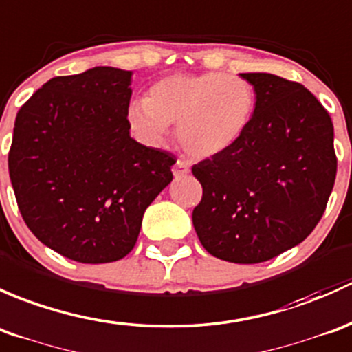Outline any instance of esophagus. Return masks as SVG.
I'll return each mask as SVG.
<instances>
[{"label": "esophagus", "instance_id": "obj_1", "mask_svg": "<svg viewBox=\"0 0 352 352\" xmlns=\"http://www.w3.org/2000/svg\"><path fill=\"white\" fill-rule=\"evenodd\" d=\"M173 175H175V177L190 175V166H188L184 161H177L175 164V168H173Z\"/></svg>", "mask_w": 352, "mask_h": 352}]
</instances>
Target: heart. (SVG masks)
I'll return each instance as SVG.
<instances>
[{
    "label": "heart",
    "mask_w": 352,
    "mask_h": 352,
    "mask_svg": "<svg viewBox=\"0 0 352 352\" xmlns=\"http://www.w3.org/2000/svg\"><path fill=\"white\" fill-rule=\"evenodd\" d=\"M254 107L256 93L248 79L215 71L173 72L152 82L144 103H130L126 123L151 146L176 126L181 149L193 159H210L241 140Z\"/></svg>",
    "instance_id": "obj_1"
}]
</instances>
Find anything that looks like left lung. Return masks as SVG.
I'll return each instance as SVG.
<instances>
[{
	"mask_svg": "<svg viewBox=\"0 0 352 352\" xmlns=\"http://www.w3.org/2000/svg\"><path fill=\"white\" fill-rule=\"evenodd\" d=\"M256 107L232 149L191 168L201 183L193 226L219 259L256 264L305 241L327 206L338 173L334 126L300 82L244 72Z\"/></svg>",
	"mask_w": 352,
	"mask_h": 352,
	"instance_id": "left-lung-1",
	"label": "left lung"
}]
</instances>
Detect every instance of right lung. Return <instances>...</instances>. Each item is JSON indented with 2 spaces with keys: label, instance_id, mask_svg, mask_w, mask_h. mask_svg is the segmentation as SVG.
<instances>
[{
  "label": "right lung",
  "instance_id": "right-lung-1",
  "mask_svg": "<svg viewBox=\"0 0 352 352\" xmlns=\"http://www.w3.org/2000/svg\"><path fill=\"white\" fill-rule=\"evenodd\" d=\"M132 71L98 66L47 81L16 113L10 179L32 234L86 264L129 254L173 181L175 155L130 137Z\"/></svg>",
  "mask_w": 352,
  "mask_h": 352
}]
</instances>
